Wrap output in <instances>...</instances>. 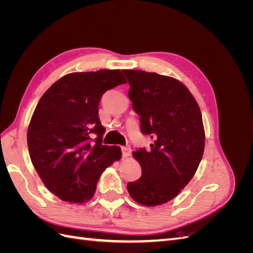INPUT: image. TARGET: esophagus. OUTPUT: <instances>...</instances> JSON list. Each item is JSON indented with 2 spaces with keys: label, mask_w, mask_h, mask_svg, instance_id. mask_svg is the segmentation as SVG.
<instances>
[{
  "label": "esophagus",
  "mask_w": 253,
  "mask_h": 253,
  "mask_svg": "<svg viewBox=\"0 0 253 253\" xmlns=\"http://www.w3.org/2000/svg\"><path fill=\"white\" fill-rule=\"evenodd\" d=\"M121 151H122V156L124 157H128L131 155V152H132L129 147H121Z\"/></svg>",
  "instance_id": "esophagus-1"
}]
</instances>
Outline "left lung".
Segmentation results:
<instances>
[{
	"mask_svg": "<svg viewBox=\"0 0 253 253\" xmlns=\"http://www.w3.org/2000/svg\"><path fill=\"white\" fill-rule=\"evenodd\" d=\"M128 97L140 116L151 149L133 152L141 167L139 179L127 183L135 202L154 207L179 194L194 176L205 149L202 113L186 85L171 77L143 71H122Z\"/></svg>",
	"mask_w": 253,
	"mask_h": 253,
	"instance_id": "8db88e82",
	"label": "left lung"
}]
</instances>
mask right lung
I'll return each instance as SVG.
<instances>
[{"instance_id": "add662e5", "label": "right lung", "mask_w": 253, "mask_h": 253, "mask_svg": "<svg viewBox=\"0 0 253 253\" xmlns=\"http://www.w3.org/2000/svg\"><path fill=\"white\" fill-rule=\"evenodd\" d=\"M124 83L119 70L67 74L38 102L27 131L29 156L45 187L60 200L89 201L105 168L121 158L117 145L102 144L105 128L98 106L106 90Z\"/></svg>"}]
</instances>
